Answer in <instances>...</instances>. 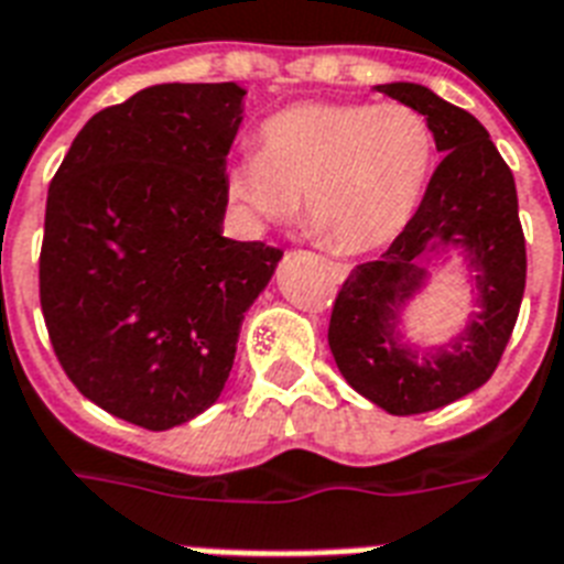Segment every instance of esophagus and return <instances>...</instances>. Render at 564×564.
<instances>
[{
	"label": "esophagus",
	"instance_id": "esophagus-1",
	"mask_svg": "<svg viewBox=\"0 0 564 564\" xmlns=\"http://www.w3.org/2000/svg\"><path fill=\"white\" fill-rule=\"evenodd\" d=\"M330 269H334L336 281H345V278H348V272H351V265L348 263H330Z\"/></svg>",
	"mask_w": 564,
	"mask_h": 564
}]
</instances>
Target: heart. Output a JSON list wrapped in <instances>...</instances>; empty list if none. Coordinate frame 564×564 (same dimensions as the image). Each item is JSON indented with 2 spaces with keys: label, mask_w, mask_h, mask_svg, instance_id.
Wrapping results in <instances>:
<instances>
[{
  "label": "heart",
  "mask_w": 564,
  "mask_h": 564,
  "mask_svg": "<svg viewBox=\"0 0 564 564\" xmlns=\"http://www.w3.org/2000/svg\"><path fill=\"white\" fill-rule=\"evenodd\" d=\"M436 166V137L401 101H304L260 128V152L239 154L225 195L239 216L263 228L304 225L345 254L398 239L419 210Z\"/></svg>",
  "instance_id": "b5f03b06"
}]
</instances>
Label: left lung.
Here are the masks:
<instances>
[{"label": "left lung", "mask_w": 564, "mask_h": 564, "mask_svg": "<svg viewBox=\"0 0 564 564\" xmlns=\"http://www.w3.org/2000/svg\"><path fill=\"white\" fill-rule=\"evenodd\" d=\"M375 90L419 110L445 158L406 230L380 260L348 274L327 343L362 398L389 415H419L480 389L498 369L524 299V230L516 178L468 110L421 84L392 82ZM451 256L473 272L478 313L445 346L421 349L402 330L405 307L429 285V269Z\"/></svg>", "instance_id": "left-lung-1"}]
</instances>
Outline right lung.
<instances>
[{
	"instance_id": "add662e5",
	"label": "right lung",
	"mask_w": 564,
	"mask_h": 564,
	"mask_svg": "<svg viewBox=\"0 0 564 564\" xmlns=\"http://www.w3.org/2000/svg\"><path fill=\"white\" fill-rule=\"evenodd\" d=\"M242 113L234 82L145 87L78 131L48 187V339L78 392L137 427H178L216 403L281 263L278 248L221 237Z\"/></svg>"
}]
</instances>
